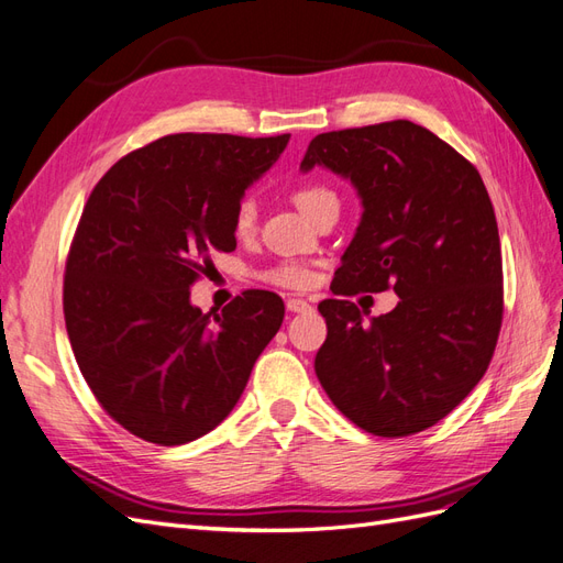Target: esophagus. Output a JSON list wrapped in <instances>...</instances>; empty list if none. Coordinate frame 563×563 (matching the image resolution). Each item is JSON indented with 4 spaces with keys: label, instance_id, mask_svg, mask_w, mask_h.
I'll return each mask as SVG.
<instances>
[{
    "label": "esophagus",
    "instance_id": "obj_1",
    "mask_svg": "<svg viewBox=\"0 0 563 563\" xmlns=\"http://www.w3.org/2000/svg\"><path fill=\"white\" fill-rule=\"evenodd\" d=\"M286 310L288 312H310L312 310V305L308 302V300H302V298H288L286 300Z\"/></svg>",
    "mask_w": 563,
    "mask_h": 563
}]
</instances>
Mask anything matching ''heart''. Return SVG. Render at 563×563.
Listing matches in <instances>:
<instances>
[{
	"instance_id": "heart-1",
	"label": "heart",
	"mask_w": 563,
	"mask_h": 563,
	"mask_svg": "<svg viewBox=\"0 0 563 563\" xmlns=\"http://www.w3.org/2000/svg\"><path fill=\"white\" fill-rule=\"evenodd\" d=\"M294 201L298 203V209L312 218L317 211H321L323 207H329V203H338L335 192L331 190L329 185L317 183V180H308V183H300L296 190H294ZM234 230L240 234H246L253 230L255 225V203L253 199H242L236 201L234 207ZM267 282L272 284H279L286 288H305L312 282L310 269H305L300 265H279V267H272L263 275Z\"/></svg>"
}]
</instances>
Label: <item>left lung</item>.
I'll list each match as a JSON object with an SVG mask.
<instances>
[{
    "instance_id": "left-lung-1",
    "label": "left lung",
    "mask_w": 563,
    "mask_h": 563,
    "mask_svg": "<svg viewBox=\"0 0 563 563\" xmlns=\"http://www.w3.org/2000/svg\"><path fill=\"white\" fill-rule=\"evenodd\" d=\"M350 178L364 213L335 269V296L391 288L371 317L321 300L314 371L356 428L408 437L432 428L484 378L503 323V253L486 185L460 152L408 119L319 133L302 172Z\"/></svg>"
}]
</instances>
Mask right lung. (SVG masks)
<instances>
[{"instance_id": "1", "label": "right lung", "mask_w": 563, "mask_h": 563, "mask_svg": "<svg viewBox=\"0 0 563 563\" xmlns=\"http://www.w3.org/2000/svg\"><path fill=\"white\" fill-rule=\"evenodd\" d=\"M291 133H176L100 178L65 263L63 312L84 380L131 434L180 446L240 401L282 327L277 294L251 288L207 312L190 286L213 251H234V207Z\"/></svg>"}]
</instances>
